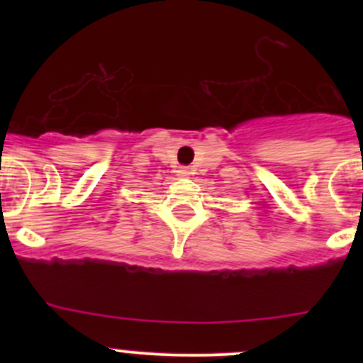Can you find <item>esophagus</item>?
<instances>
[{"instance_id":"1","label":"esophagus","mask_w":363,"mask_h":363,"mask_svg":"<svg viewBox=\"0 0 363 363\" xmlns=\"http://www.w3.org/2000/svg\"><path fill=\"white\" fill-rule=\"evenodd\" d=\"M179 174L186 175V174H188V170H186V168H181V170H179Z\"/></svg>"}]
</instances>
